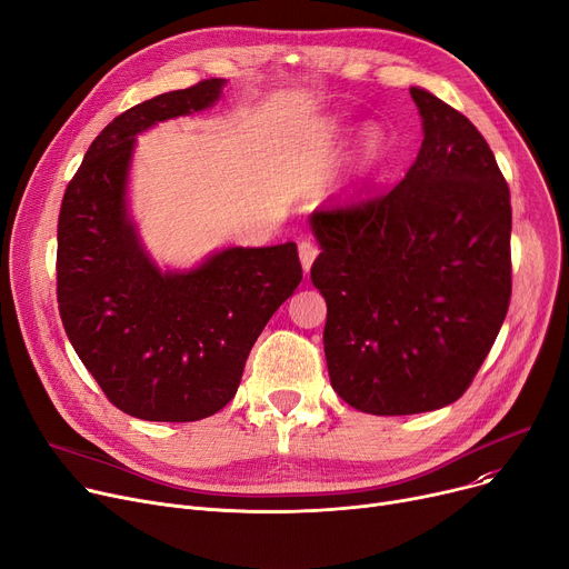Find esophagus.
<instances>
[{"label":"esophagus","instance_id":"34e87169","mask_svg":"<svg viewBox=\"0 0 569 569\" xmlns=\"http://www.w3.org/2000/svg\"><path fill=\"white\" fill-rule=\"evenodd\" d=\"M316 256H318V247L313 242H307V239H305V242H300V262H302V269L307 274H309V269H311Z\"/></svg>","mask_w":569,"mask_h":569}]
</instances>
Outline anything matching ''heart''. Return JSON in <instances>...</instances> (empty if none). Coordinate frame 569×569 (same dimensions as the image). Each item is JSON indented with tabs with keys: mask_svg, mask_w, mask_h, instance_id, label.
I'll return each mask as SVG.
<instances>
[{
	"mask_svg": "<svg viewBox=\"0 0 569 569\" xmlns=\"http://www.w3.org/2000/svg\"><path fill=\"white\" fill-rule=\"evenodd\" d=\"M350 131H352V122H346V119H339V117H330L325 119V122L316 124L313 142L320 147H332L343 142V138ZM387 159H390V133L376 122L362 127V131L355 138V144L348 157V182L352 184L365 182L367 177H371L385 166Z\"/></svg>",
	"mask_w": 569,
	"mask_h": 569,
	"instance_id": "b5f03b06",
	"label": "heart"
}]
</instances>
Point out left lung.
<instances>
[{
	"mask_svg": "<svg viewBox=\"0 0 569 569\" xmlns=\"http://www.w3.org/2000/svg\"><path fill=\"white\" fill-rule=\"evenodd\" d=\"M422 147L387 193L309 217L335 392L369 415L455 403L512 295L510 189L470 119L410 87Z\"/></svg>",
	"mask_w": 569,
	"mask_h": 569,
	"instance_id": "left-lung-1",
	"label": "left lung"
}]
</instances>
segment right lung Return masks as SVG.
<instances>
[{
    "label": "right lung",
    "instance_id": "right-lung-1",
    "mask_svg": "<svg viewBox=\"0 0 569 569\" xmlns=\"http://www.w3.org/2000/svg\"><path fill=\"white\" fill-rule=\"evenodd\" d=\"M209 78L114 117L89 144L57 223V302L106 397L147 422H196L237 392L267 320L302 281L297 244L226 247L161 267L131 212L138 136L217 106Z\"/></svg>",
    "mask_w": 569,
    "mask_h": 569
}]
</instances>
